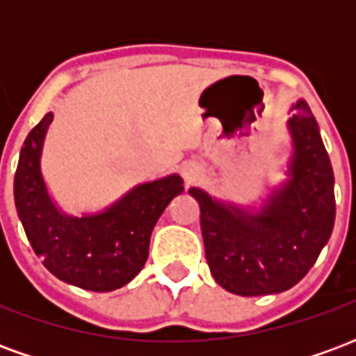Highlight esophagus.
Masks as SVG:
<instances>
[{"mask_svg": "<svg viewBox=\"0 0 356 356\" xmlns=\"http://www.w3.org/2000/svg\"><path fill=\"white\" fill-rule=\"evenodd\" d=\"M202 177H204V170H202V165H198L196 162H186L185 165H183V179H185L186 185L198 183Z\"/></svg>", "mask_w": 356, "mask_h": 356, "instance_id": "34e87169", "label": "esophagus"}]
</instances>
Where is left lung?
<instances>
[{"mask_svg":"<svg viewBox=\"0 0 356 356\" xmlns=\"http://www.w3.org/2000/svg\"><path fill=\"white\" fill-rule=\"evenodd\" d=\"M286 179L261 206L219 200L198 186L200 227L211 276L236 296L290 290L313 267L336 221L334 171L321 129L303 99L291 104Z\"/></svg>","mask_w":356,"mask_h":356,"instance_id":"left-lung-1","label":"left lung"}]
</instances>
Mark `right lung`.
Masks as SVG:
<instances>
[{"instance_id":"right-lung-1","label":"right lung","mask_w":356,"mask_h":356,"mask_svg":"<svg viewBox=\"0 0 356 356\" xmlns=\"http://www.w3.org/2000/svg\"><path fill=\"white\" fill-rule=\"evenodd\" d=\"M53 122L47 112L28 133L15 173V206L35 255L58 280L91 291H112L131 282L145 267L156 221L183 179L171 173L140 183L97 213L70 216L51 198L42 173L45 135Z\"/></svg>"}]
</instances>
